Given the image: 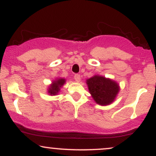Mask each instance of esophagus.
<instances>
[{
  "label": "esophagus",
  "mask_w": 156,
  "mask_h": 156,
  "mask_svg": "<svg viewBox=\"0 0 156 156\" xmlns=\"http://www.w3.org/2000/svg\"><path fill=\"white\" fill-rule=\"evenodd\" d=\"M74 79L77 82H79L80 80V76L79 74H76L74 76Z\"/></svg>",
  "instance_id": "34e87169"
}]
</instances>
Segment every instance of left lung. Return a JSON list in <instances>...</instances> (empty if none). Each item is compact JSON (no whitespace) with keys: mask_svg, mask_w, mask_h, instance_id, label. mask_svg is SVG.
Wrapping results in <instances>:
<instances>
[{"mask_svg":"<svg viewBox=\"0 0 156 156\" xmlns=\"http://www.w3.org/2000/svg\"><path fill=\"white\" fill-rule=\"evenodd\" d=\"M87 83L94 101L102 105L112 103L119 90L116 82L102 76L92 77L87 80Z\"/></svg>","mask_w":156,"mask_h":156,"instance_id":"left-lung-1","label":"left lung"}]
</instances>
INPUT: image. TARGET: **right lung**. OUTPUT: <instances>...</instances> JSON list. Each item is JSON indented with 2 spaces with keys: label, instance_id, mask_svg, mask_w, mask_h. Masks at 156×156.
<instances>
[{
  "label": "right lung",
  "instance_id": "right-lung-1",
  "mask_svg": "<svg viewBox=\"0 0 156 156\" xmlns=\"http://www.w3.org/2000/svg\"><path fill=\"white\" fill-rule=\"evenodd\" d=\"M64 82H65V79L64 78H60V79L55 80L54 82H53V84L50 87L49 89H48V93L53 94V95H55L58 92H59L60 88L62 87V86L64 85Z\"/></svg>",
  "mask_w": 156,
  "mask_h": 156
}]
</instances>
